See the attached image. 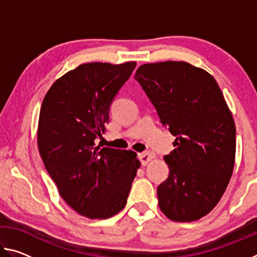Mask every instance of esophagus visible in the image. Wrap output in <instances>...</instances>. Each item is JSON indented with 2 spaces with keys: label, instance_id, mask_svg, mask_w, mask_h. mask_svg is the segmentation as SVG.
Returning a JSON list of instances; mask_svg holds the SVG:
<instances>
[{
  "label": "esophagus",
  "instance_id": "esophagus-1",
  "mask_svg": "<svg viewBox=\"0 0 257 257\" xmlns=\"http://www.w3.org/2000/svg\"><path fill=\"white\" fill-rule=\"evenodd\" d=\"M154 159V155L152 153H142L139 154V161H141L142 165H146L151 160Z\"/></svg>",
  "mask_w": 257,
  "mask_h": 257
}]
</instances>
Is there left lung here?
<instances>
[{
    "label": "left lung",
    "mask_w": 257,
    "mask_h": 257,
    "mask_svg": "<svg viewBox=\"0 0 257 257\" xmlns=\"http://www.w3.org/2000/svg\"><path fill=\"white\" fill-rule=\"evenodd\" d=\"M136 79L176 141L164 156L169 176L158 187L159 206L177 222L210 213L231 178L236 127L223 94L210 73L180 61L147 63Z\"/></svg>",
    "instance_id": "obj_1"
}]
</instances>
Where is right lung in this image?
<instances>
[{
	"label": "right lung",
	"mask_w": 257,
	"mask_h": 257,
	"mask_svg": "<svg viewBox=\"0 0 257 257\" xmlns=\"http://www.w3.org/2000/svg\"><path fill=\"white\" fill-rule=\"evenodd\" d=\"M136 62L85 63L59 78L43 99L38 150L66 203L89 219L127 204L139 161L133 151L96 146L108 111Z\"/></svg>",
	"instance_id": "obj_1"
}]
</instances>
